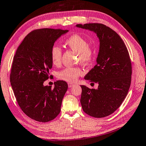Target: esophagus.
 Returning a JSON list of instances; mask_svg holds the SVG:
<instances>
[{
    "instance_id": "obj_1",
    "label": "esophagus",
    "mask_w": 146,
    "mask_h": 146,
    "mask_svg": "<svg viewBox=\"0 0 146 146\" xmlns=\"http://www.w3.org/2000/svg\"><path fill=\"white\" fill-rule=\"evenodd\" d=\"M68 86L69 88H70V87H72V86H74V84H73V83H68Z\"/></svg>"
}]
</instances>
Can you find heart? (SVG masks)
<instances>
[{
    "label": "heart",
    "instance_id": "heart-1",
    "mask_svg": "<svg viewBox=\"0 0 146 146\" xmlns=\"http://www.w3.org/2000/svg\"><path fill=\"white\" fill-rule=\"evenodd\" d=\"M65 45L70 49L78 52V61L85 64H88L96 58L97 50L94 45H88V41L80 35L74 34L66 38ZM62 56V51L60 47L54 45L50 50V60L53 65H60ZM83 74V70L78 66H68L58 74V78L68 82H75L78 78Z\"/></svg>",
    "mask_w": 146,
    "mask_h": 146
}]
</instances>
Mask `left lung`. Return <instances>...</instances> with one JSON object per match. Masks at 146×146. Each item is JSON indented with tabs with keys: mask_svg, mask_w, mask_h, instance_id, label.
<instances>
[{
	"mask_svg": "<svg viewBox=\"0 0 146 146\" xmlns=\"http://www.w3.org/2000/svg\"><path fill=\"white\" fill-rule=\"evenodd\" d=\"M92 31L100 42L97 65L85 76L98 89L81 85V104L85 113L96 118L113 113L126 98L131 81L132 66L127 48L117 33L102 24L76 25Z\"/></svg>",
	"mask_w": 146,
	"mask_h": 146,
	"instance_id": "left-lung-1",
	"label": "left lung"
}]
</instances>
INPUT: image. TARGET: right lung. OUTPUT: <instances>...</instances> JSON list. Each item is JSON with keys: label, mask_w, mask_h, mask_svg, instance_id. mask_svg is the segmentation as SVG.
Returning a JSON list of instances; mask_svg holds the SVG:
<instances>
[{"label": "right lung", "mask_w": 146, "mask_h": 146, "mask_svg": "<svg viewBox=\"0 0 146 146\" xmlns=\"http://www.w3.org/2000/svg\"><path fill=\"white\" fill-rule=\"evenodd\" d=\"M68 31L49 28L33 31L20 43L13 57L10 82L15 96L23 112L38 122L50 121L60 113L67 83L56 81L52 88L43 83L49 78L52 66L51 48Z\"/></svg>", "instance_id": "obj_1"}]
</instances>
